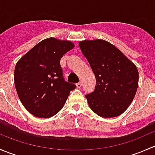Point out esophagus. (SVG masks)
Instances as JSON below:
<instances>
[{
  "instance_id": "obj_1",
  "label": "esophagus",
  "mask_w": 155,
  "mask_h": 155,
  "mask_svg": "<svg viewBox=\"0 0 155 155\" xmlns=\"http://www.w3.org/2000/svg\"><path fill=\"white\" fill-rule=\"evenodd\" d=\"M82 87V82H79V83H77L76 84V87H77V88H80V87Z\"/></svg>"
}]
</instances>
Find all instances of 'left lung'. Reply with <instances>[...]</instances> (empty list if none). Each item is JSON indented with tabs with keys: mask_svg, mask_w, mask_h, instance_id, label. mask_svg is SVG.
I'll return each instance as SVG.
<instances>
[{
	"mask_svg": "<svg viewBox=\"0 0 155 155\" xmlns=\"http://www.w3.org/2000/svg\"><path fill=\"white\" fill-rule=\"evenodd\" d=\"M79 46L96 78L94 91L85 95L89 107L103 118L119 116L129 107L137 93V67L106 40H83Z\"/></svg>",
	"mask_w": 155,
	"mask_h": 155,
	"instance_id": "8db88e82",
	"label": "left lung"
}]
</instances>
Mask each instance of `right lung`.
Segmentation results:
<instances>
[{
  "instance_id": "obj_1",
  "label": "right lung",
  "mask_w": 155,
  "mask_h": 155,
  "mask_svg": "<svg viewBox=\"0 0 155 155\" xmlns=\"http://www.w3.org/2000/svg\"><path fill=\"white\" fill-rule=\"evenodd\" d=\"M74 48L68 40L45 39L16 63L14 80L25 108L37 118L54 116L62 109L76 85L64 81L61 58Z\"/></svg>"
}]
</instances>
